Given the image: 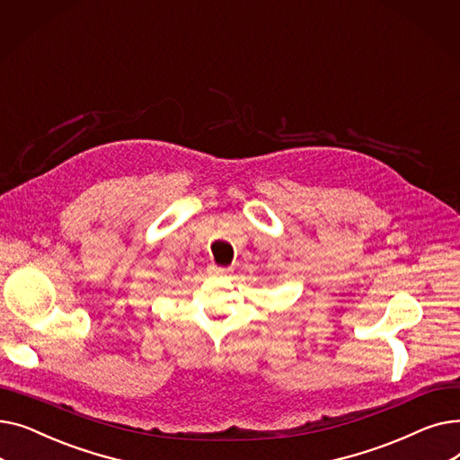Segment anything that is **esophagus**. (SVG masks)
Masks as SVG:
<instances>
[{"mask_svg": "<svg viewBox=\"0 0 460 460\" xmlns=\"http://www.w3.org/2000/svg\"><path fill=\"white\" fill-rule=\"evenodd\" d=\"M207 272H208L210 276H224V274H227V272H229V269H226V267H217V264H208Z\"/></svg>", "mask_w": 460, "mask_h": 460, "instance_id": "obj_1", "label": "esophagus"}]
</instances>
